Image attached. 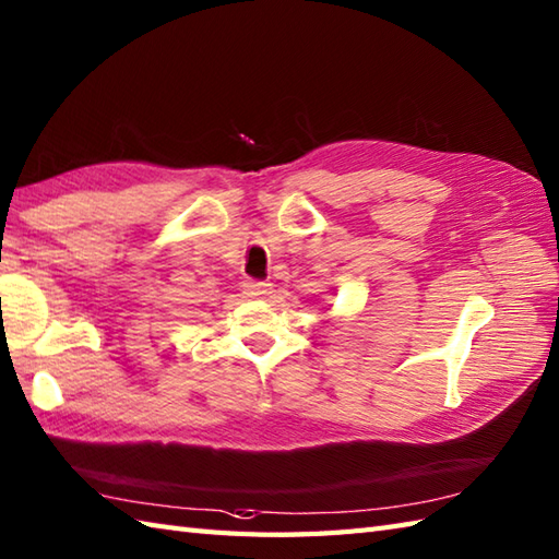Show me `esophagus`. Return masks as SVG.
<instances>
[{"instance_id": "34e87169", "label": "esophagus", "mask_w": 559, "mask_h": 559, "mask_svg": "<svg viewBox=\"0 0 559 559\" xmlns=\"http://www.w3.org/2000/svg\"><path fill=\"white\" fill-rule=\"evenodd\" d=\"M269 283H264V281H245L242 283V295L245 297H252V300H259V297H264V295H269Z\"/></svg>"}]
</instances>
